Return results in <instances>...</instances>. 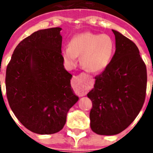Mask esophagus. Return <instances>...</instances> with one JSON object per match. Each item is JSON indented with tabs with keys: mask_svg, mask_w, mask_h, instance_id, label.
<instances>
[{
	"mask_svg": "<svg viewBox=\"0 0 153 153\" xmlns=\"http://www.w3.org/2000/svg\"><path fill=\"white\" fill-rule=\"evenodd\" d=\"M88 81L89 79L85 74H81L80 75L74 77L72 79V84L79 91V92H81V94H84L89 88Z\"/></svg>",
	"mask_w": 153,
	"mask_h": 153,
	"instance_id": "34e87169",
	"label": "esophagus"
}]
</instances>
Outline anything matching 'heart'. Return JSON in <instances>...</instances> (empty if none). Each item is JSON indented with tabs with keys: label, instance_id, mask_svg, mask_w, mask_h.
I'll return each instance as SVG.
<instances>
[{
	"label": "heart",
	"instance_id": "b5f03b06",
	"mask_svg": "<svg viewBox=\"0 0 153 153\" xmlns=\"http://www.w3.org/2000/svg\"><path fill=\"white\" fill-rule=\"evenodd\" d=\"M115 51V44L109 35L85 32L75 35L69 47L62 49L61 55L69 67L76 65L81 56V64L91 72L104 70L110 63Z\"/></svg>",
	"mask_w": 153,
	"mask_h": 153
}]
</instances>
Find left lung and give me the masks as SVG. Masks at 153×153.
<instances>
[{
	"mask_svg": "<svg viewBox=\"0 0 153 153\" xmlns=\"http://www.w3.org/2000/svg\"><path fill=\"white\" fill-rule=\"evenodd\" d=\"M112 30L115 52L87 94L92 102L90 127L102 135H116L132 124L144 103L147 81L138 48L119 32Z\"/></svg>",
	"mask_w": 153,
	"mask_h": 153,
	"instance_id": "1",
	"label": "left lung"
}]
</instances>
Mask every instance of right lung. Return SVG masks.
<instances>
[{"instance_id": "obj_1", "label": "right lung", "mask_w": 153, "mask_h": 153, "mask_svg": "<svg viewBox=\"0 0 153 153\" xmlns=\"http://www.w3.org/2000/svg\"><path fill=\"white\" fill-rule=\"evenodd\" d=\"M61 28L35 32L19 43L6 72L11 109L27 129L41 135L63 129L68 111L78 101L72 75L64 66Z\"/></svg>"}]
</instances>
